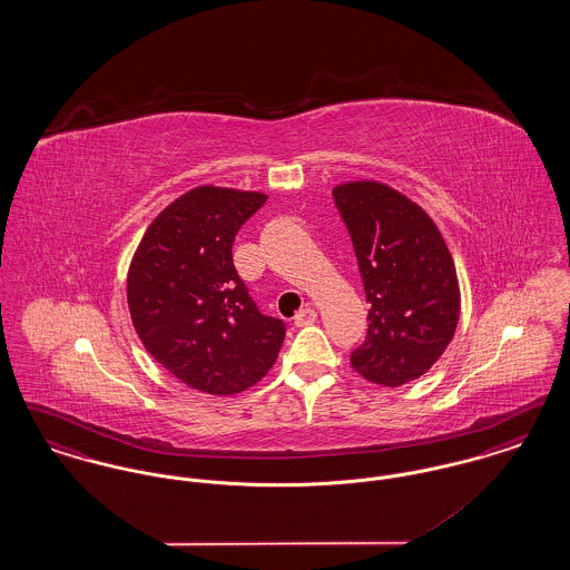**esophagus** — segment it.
I'll list each match as a JSON object with an SVG mask.
<instances>
[{"label": "esophagus", "mask_w": 570, "mask_h": 570, "mask_svg": "<svg viewBox=\"0 0 570 570\" xmlns=\"http://www.w3.org/2000/svg\"><path fill=\"white\" fill-rule=\"evenodd\" d=\"M316 318H318V314H316V309H314V307H303L301 312H297V316H295V325H312V323H316Z\"/></svg>", "instance_id": "obj_1"}]
</instances>
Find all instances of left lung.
Instances as JSON below:
<instances>
[{
    "instance_id": "left-lung-1",
    "label": "left lung",
    "mask_w": 570,
    "mask_h": 570,
    "mask_svg": "<svg viewBox=\"0 0 570 570\" xmlns=\"http://www.w3.org/2000/svg\"><path fill=\"white\" fill-rule=\"evenodd\" d=\"M351 233L365 297V342L354 372L384 386L423 376L451 344L460 321V282L434 219L402 191L379 181L333 190Z\"/></svg>"
}]
</instances>
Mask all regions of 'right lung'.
Here are the masks:
<instances>
[{
    "label": "right lung",
    "instance_id": "1",
    "mask_svg": "<svg viewBox=\"0 0 570 570\" xmlns=\"http://www.w3.org/2000/svg\"><path fill=\"white\" fill-rule=\"evenodd\" d=\"M261 191L200 186L156 217L128 272L136 333L175 379L209 395L254 386L275 363L286 325L258 312L233 265L239 228Z\"/></svg>",
    "mask_w": 570,
    "mask_h": 570
}]
</instances>
